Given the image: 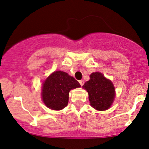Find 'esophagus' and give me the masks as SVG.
<instances>
[{"instance_id":"34e87169","label":"esophagus","mask_w":149,"mask_h":149,"mask_svg":"<svg viewBox=\"0 0 149 149\" xmlns=\"http://www.w3.org/2000/svg\"><path fill=\"white\" fill-rule=\"evenodd\" d=\"M79 82L80 85H81V86H83L84 84V80H79Z\"/></svg>"}]
</instances>
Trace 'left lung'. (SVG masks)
Listing matches in <instances>:
<instances>
[{
    "mask_svg": "<svg viewBox=\"0 0 149 149\" xmlns=\"http://www.w3.org/2000/svg\"><path fill=\"white\" fill-rule=\"evenodd\" d=\"M83 87L87 91L90 104L95 109L106 111L111 107L115 96V88L103 74L93 72Z\"/></svg>",
    "mask_w": 149,
    "mask_h": 149,
    "instance_id": "8db88e82",
    "label": "left lung"
}]
</instances>
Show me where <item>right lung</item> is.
<instances>
[{
    "label": "right lung",
    "mask_w": 149,
    "mask_h": 149,
    "mask_svg": "<svg viewBox=\"0 0 149 149\" xmlns=\"http://www.w3.org/2000/svg\"><path fill=\"white\" fill-rule=\"evenodd\" d=\"M79 83L68 73L56 71L43 82L42 99L48 108L60 111L67 106L71 89L80 87Z\"/></svg>",
    "instance_id": "add662e5"
}]
</instances>
